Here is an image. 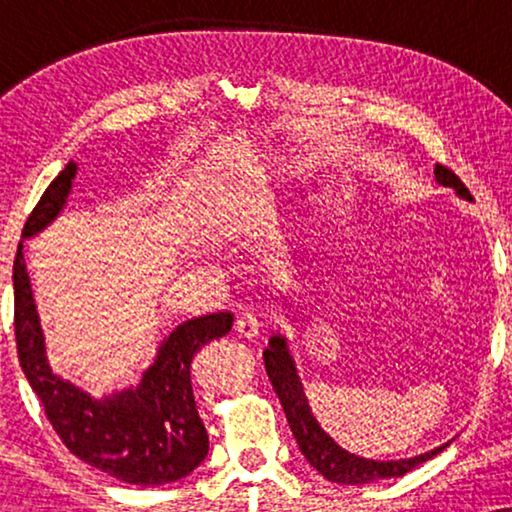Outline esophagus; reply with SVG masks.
Here are the masks:
<instances>
[{
  "label": "esophagus",
  "mask_w": 512,
  "mask_h": 512,
  "mask_svg": "<svg viewBox=\"0 0 512 512\" xmlns=\"http://www.w3.org/2000/svg\"><path fill=\"white\" fill-rule=\"evenodd\" d=\"M235 331L247 340L256 338L258 331H261V319H258L254 312H242L240 319H237V324H235Z\"/></svg>",
  "instance_id": "34e87169"
}]
</instances>
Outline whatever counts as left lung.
I'll use <instances>...</instances> for the list:
<instances>
[{"label": "left lung", "mask_w": 512, "mask_h": 512, "mask_svg": "<svg viewBox=\"0 0 512 512\" xmlns=\"http://www.w3.org/2000/svg\"><path fill=\"white\" fill-rule=\"evenodd\" d=\"M436 184L452 188L457 193V198L471 202V193L461 184L457 174L447 170L443 165H436ZM284 298V296H282ZM277 300V298H275ZM265 370L275 387V394L282 403L284 415L289 419V426L293 431V438L303 452V457L310 461V466L324 475L326 480L338 482V485H368V482L387 480V478H401V475L410 473L412 468L424 464L431 457H436L438 452H443L452 440H447L440 447H433L429 452L415 454L408 459H370L359 457V454L345 450V447L335 443L328 433L321 429L317 417L312 415L310 403H307L303 382H300L296 359H293L289 338L284 333H275L268 340V347L263 352Z\"/></svg>", "instance_id": "8db88e82"}]
</instances>
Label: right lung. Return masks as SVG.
Listing matches in <instances>:
<instances>
[{"mask_svg":"<svg viewBox=\"0 0 512 512\" xmlns=\"http://www.w3.org/2000/svg\"><path fill=\"white\" fill-rule=\"evenodd\" d=\"M76 172L79 165L69 160L41 195L18 244L13 263V326L20 368L69 452L128 485H165L191 475L209 452L205 424L195 408L191 363L202 345L233 328V314L214 312L179 324L158 345L142 380L109 394L93 396L55 373L46 356L23 242L46 230L62 214Z\"/></svg>","mask_w":512,"mask_h":512,"instance_id":"add662e5","label":"right lung"}]
</instances>
